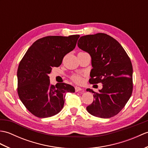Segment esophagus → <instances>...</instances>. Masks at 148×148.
Returning a JSON list of instances; mask_svg holds the SVG:
<instances>
[{"instance_id": "esophagus-1", "label": "esophagus", "mask_w": 148, "mask_h": 148, "mask_svg": "<svg viewBox=\"0 0 148 148\" xmlns=\"http://www.w3.org/2000/svg\"><path fill=\"white\" fill-rule=\"evenodd\" d=\"M75 91H76V92H80V91H83V89L81 88L79 86H76L75 87Z\"/></svg>"}]
</instances>
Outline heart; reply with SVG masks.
<instances>
[{"instance_id": "1", "label": "heart", "mask_w": 148, "mask_h": 148, "mask_svg": "<svg viewBox=\"0 0 148 148\" xmlns=\"http://www.w3.org/2000/svg\"><path fill=\"white\" fill-rule=\"evenodd\" d=\"M71 79L74 83H75L76 84H81L84 82V75L75 74L72 75L71 77Z\"/></svg>"}]
</instances>
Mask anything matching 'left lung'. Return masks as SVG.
Masks as SVG:
<instances>
[{
	"label": "left lung",
	"instance_id": "8db88e82",
	"mask_svg": "<svg viewBox=\"0 0 148 148\" xmlns=\"http://www.w3.org/2000/svg\"><path fill=\"white\" fill-rule=\"evenodd\" d=\"M77 46L92 57L89 82L103 84L98 92L86 90L94 98L87 111L96 117L111 118L121 111L132 93L133 68L129 56L117 40L106 34L81 37Z\"/></svg>",
	"mask_w": 148,
	"mask_h": 148
}]
</instances>
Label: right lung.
<instances>
[{
	"instance_id": "add662e5",
	"label": "right lung",
	"mask_w": 148,
	"mask_h": 148,
	"mask_svg": "<svg viewBox=\"0 0 148 148\" xmlns=\"http://www.w3.org/2000/svg\"><path fill=\"white\" fill-rule=\"evenodd\" d=\"M79 37V35L44 37L34 42L21 59L17 71V92L33 115L45 118L58 114L64 108L66 93L75 92L69 84L53 85L48 75L75 48Z\"/></svg>"
}]
</instances>
